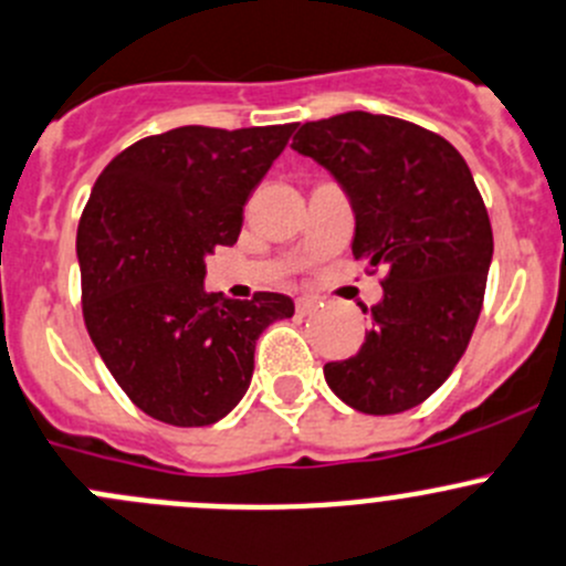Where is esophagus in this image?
I'll list each match as a JSON object with an SVG mask.
<instances>
[{
  "label": "esophagus",
  "instance_id": "1",
  "mask_svg": "<svg viewBox=\"0 0 566 566\" xmlns=\"http://www.w3.org/2000/svg\"><path fill=\"white\" fill-rule=\"evenodd\" d=\"M318 305H322V302H318L316 296H300V300H296V313H300V316H311Z\"/></svg>",
  "mask_w": 566,
  "mask_h": 566
}]
</instances>
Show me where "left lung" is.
I'll return each mask as SVG.
<instances>
[{
    "label": "left lung",
    "mask_w": 566,
    "mask_h": 566,
    "mask_svg": "<svg viewBox=\"0 0 566 566\" xmlns=\"http://www.w3.org/2000/svg\"><path fill=\"white\" fill-rule=\"evenodd\" d=\"M291 148L349 198L352 255L388 270L366 344L324 379L368 416L412 410L465 355L484 302L492 228L471 167L440 134L371 112L302 123Z\"/></svg>",
    "instance_id": "8db88e82"
}]
</instances>
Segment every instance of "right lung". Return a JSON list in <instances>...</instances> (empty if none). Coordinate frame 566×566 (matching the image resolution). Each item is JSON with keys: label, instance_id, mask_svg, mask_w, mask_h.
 <instances>
[{"label": "right lung", "instance_id": "add662e5", "mask_svg": "<svg viewBox=\"0 0 566 566\" xmlns=\"http://www.w3.org/2000/svg\"><path fill=\"white\" fill-rule=\"evenodd\" d=\"M296 123L181 126L117 154L76 231L82 313L123 394L170 427H209L248 394L259 335L291 296L203 289L206 255L239 239L244 203Z\"/></svg>", "mask_w": 566, "mask_h": 566}]
</instances>
